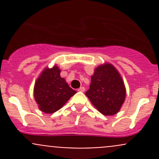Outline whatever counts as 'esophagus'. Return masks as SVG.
<instances>
[{"instance_id":"34e87169","label":"esophagus","mask_w":159,"mask_h":159,"mask_svg":"<svg viewBox=\"0 0 159 159\" xmlns=\"http://www.w3.org/2000/svg\"><path fill=\"white\" fill-rule=\"evenodd\" d=\"M84 87H81V88H79V89H78V91H81V92H83V91H84Z\"/></svg>"}]
</instances>
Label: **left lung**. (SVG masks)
Segmentation results:
<instances>
[{"instance_id": "left-lung-1", "label": "left lung", "mask_w": 159, "mask_h": 159, "mask_svg": "<svg viewBox=\"0 0 159 159\" xmlns=\"http://www.w3.org/2000/svg\"><path fill=\"white\" fill-rule=\"evenodd\" d=\"M85 94L104 115H114L121 109L126 97L124 81L113 65L105 63L94 69Z\"/></svg>"}]
</instances>
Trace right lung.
<instances>
[{
	"label": "right lung",
	"mask_w": 159,
	"mask_h": 159,
	"mask_svg": "<svg viewBox=\"0 0 159 159\" xmlns=\"http://www.w3.org/2000/svg\"><path fill=\"white\" fill-rule=\"evenodd\" d=\"M60 73L61 69L54 65L51 68H44L35 81L34 99L39 109L46 114H53L61 109L77 93L61 77Z\"/></svg>",
	"instance_id": "1"
}]
</instances>
